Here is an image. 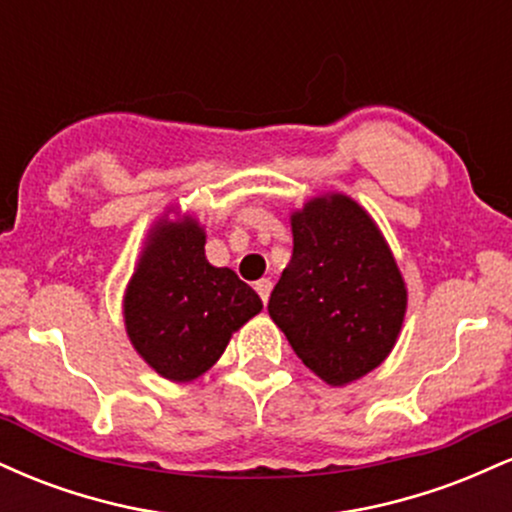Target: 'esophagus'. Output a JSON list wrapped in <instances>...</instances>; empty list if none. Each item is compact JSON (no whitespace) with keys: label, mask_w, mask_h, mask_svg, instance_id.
Here are the masks:
<instances>
[{"label":"esophagus","mask_w":512,"mask_h":512,"mask_svg":"<svg viewBox=\"0 0 512 512\" xmlns=\"http://www.w3.org/2000/svg\"><path fill=\"white\" fill-rule=\"evenodd\" d=\"M255 289H257V293H260L262 301L267 303V301H269V293H272V281H269V279L255 281Z\"/></svg>","instance_id":"esophagus-1"}]
</instances>
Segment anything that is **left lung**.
Listing matches in <instances>:
<instances>
[{"label": "left lung", "instance_id": "1", "mask_svg": "<svg viewBox=\"0 0 512 512\" xmlns=\"http://www.w3.org/2000/svg\"><path fill=\"white\" fill-rule=\"evenodd\" d=\"M291 233L293 255L269 298V315L317 378L344 387L395 349L407 284L378 223L344 192L293 209Z\"/></svg>", "mask_w": 512, "mask_h": 512}]
</instances>
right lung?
<instances>
[{
  "label": "right lung",
  "instance_id": "obj_1",
  "mask_svg": "<svg viewBox=\"0 0 512 512\" xmlns=\"http://www.w3.org/2000/svg\"><path fill=\"white\" fill-rule=\"evenodd\" d=\"M204 243L202 223L168 207L146 233L122 298L134 351L170 383H192L207 373L233 332L262 310L255 289L233 269L207 260Z\"/></svg>",
  "mask_w": 512,
  "mask_h": 512
}]
</instances>
